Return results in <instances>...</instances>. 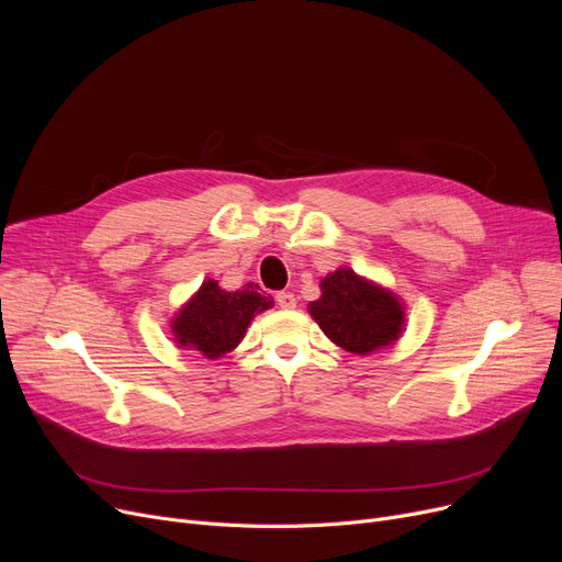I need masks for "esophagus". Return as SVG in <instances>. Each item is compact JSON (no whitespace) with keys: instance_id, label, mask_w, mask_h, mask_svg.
<instances>
[{"instance_id":"esophagus-1","label":"esophagus","mask_w":562,"mask_h":562,"mask_svg":"<svg viewBox=\"0 0 562 562\" xmlns=\"http://www.w3.org/2000/svg\"><path fill=\"white\" fill-rule=\"evenodd\" d=\"M276 301H278V305H280L282 310H293V307H295V295H293L291 291H280V293L276 295Z\"/></svg>"}]
</instances>
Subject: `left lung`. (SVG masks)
<instances>
[{
  "label": "left lung",
  "mask_w": 562,
  "mask_h": 562,
  "mask_svg": "<svg viewBox=\"0 0 562 562\" xmlns=\"http://www.w3.org/2000/svg\"><path fill=\"white\" fill-rule=\"evenodd\" d=\"M307 310L331 344L359 357L393 346L406 327L402 297L348 267L321 280V297Z\"/></svg>",
  "instance_id": "left-lung-1"
}]
</instances>
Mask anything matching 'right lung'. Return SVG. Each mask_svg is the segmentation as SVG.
<instances>
[{
    "label": "right lung",
    "instance_id": "obj_1",
    "mask_svg": "<svg viewBox=\"0 0 562 562\" xmlns=\"http://www.w3.org/2000/svg\"><path fill=\"white\" fill-rule=\"evenodd\" d=\"M271 307L273 297L259 293L252 282L237 291H226L218 286V280L207 278L173 314V344L205 359H221L244 341L250 321Z\"/></svg>",
    "mask_w": 562,
    "mask_h": 562
}]
</instances>
